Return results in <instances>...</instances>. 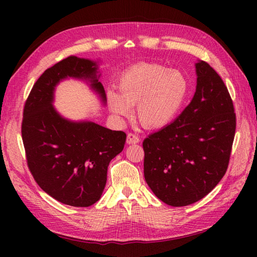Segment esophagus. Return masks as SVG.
Here are the masks:
<instances>
[{"label": "esophagus", "instance_id": "obj_1", "mask_svg": "<svg viewBox=\"0 0 257 257\" xmlns=\"http://www.w3.org/2000/svg\"><path fill=\"white\" fill-rule=\"evenodd\" d=\"M140 143V139L138 136H136L134 134H128L127 135V144L128 145H136V144H139Z\"/></svg>", "mask_w": 257, "mask_h": 257}]
</instances>
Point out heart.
<instances>
[{
    "instance_id": "obj_1",
    "label": "heart",
    "mask_w": 257,
    "mask_h": 257,
    "mask_svg": "<svg viewBox=\"0 0 257 257\" xmlns=\"http://www.w3.org/2000/svg\"><path fill=\"white\" fill-rule=\"evenodd\" d=\"M116 91L107 101L117 117H129L136 105V117L143 127L159 129L172 122L181 111L190 92V81L180 69L156 63L135 65L119 76Z\"/></svg>"
}]
</instances>
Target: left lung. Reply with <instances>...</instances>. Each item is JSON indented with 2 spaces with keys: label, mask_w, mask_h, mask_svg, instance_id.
I'll list each match as a JSON object with an SVG mask.
<instances>
[{
  "label": "left lung",
  "mask_w": 257,
  "mask_h": 257,
  "mask_svg": "<svg viewBox=\"0 0 257 257\" xmlns=\"http://www.w3.org/2000/svg\"><path fill=\"white\" fill-rule=\"evenodd\" d=\"M192 100L173 121L144 140V172L158 199L185 206L203 199L226 172L235 113L226 86L209 64L195 63Z\"/></svg>",
  "instance_id": "8db88e82"
}]
</instances>
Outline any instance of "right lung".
<instances>
[{
    "mask_svg": "<svg viewBox=\"0 0 257 257\" xmlns=\"http://www.w3.org/2000/svg\"><path fill=\"white\" fill-rule=\"evenodd\" d=\"M99 65V59H63L37 79L24 107L22 138L33 177L52 198L72 206H90L101 198L109 162L125 143L123 132L67 119L54 107L57 85L68 78L86 83L105 106Z\"/></svg>",
    "mask_w": 257,
    "mask_h": 257,
    "instance_id": "right-lung-1",
    "label": "right lung"
}]
</instances>
